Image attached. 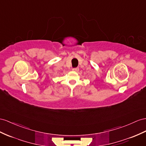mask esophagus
Returning <instances> with one entry per match:
<instances>
[{"label":"esophagus","mask_w":146,"mask_h":146,"mask_svg":"<svg viewBox=\"0 0 146 146\" xmlns=\"http://www.w3.org/2000/svg\"><path fill=\"white\" fill-rule=\"evenodd\" d=\"M73 71H74V72H78L79 71V68L78 67H77V68H74L72 69Z\"/></svg>","instance_id":"esophagus-1"}]
</instances>
